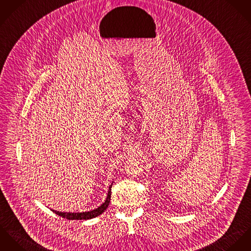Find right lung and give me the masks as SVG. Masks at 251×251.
Listing matches in <instances>:
<instances>
[{
    "label": "right lung",
    "instance_id": "obj_1",
    "mask_svg": "<svg viewBox=\"0 0 251 251\" xmlns=\"http://www.w3.org/2000/svg\"><path fill=\"white\" fill-rule=\"evenodd\" d=\"M112 184L109 188V193L108 196L106 198V201L97 209L89 211V212H84V213H61V212H57L52 210L54 213H56V215H58L61 218L67 219V220H89V219H93L96 218L98 216H100L109 206L110 204V200H111V193H112Z\"/></svg>",
    "mask_w": 251,
    "mask_h": 251
}]
</instances>
